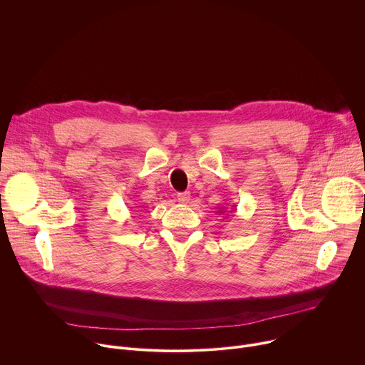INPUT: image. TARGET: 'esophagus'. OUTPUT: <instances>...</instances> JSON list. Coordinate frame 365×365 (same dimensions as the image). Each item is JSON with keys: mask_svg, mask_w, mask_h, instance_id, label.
I'll list each match as a JSON object with an SVG mask.
<instances>
[{"mask_svg": "<svg viewBox=\"0 0 365 365\" xmlns=\"http://www.w3.org/2000/svg\"><path fill=\"white\" fill-rule=\"evenodd\" d=\"M178 200L180 203H187L190 200V193L189 192H182V193H178Z\"/></svg>", "mask_w": 365, "mask_h": 365, "instance_id": "obj_1", "label": "esophagus"}]
</instances>
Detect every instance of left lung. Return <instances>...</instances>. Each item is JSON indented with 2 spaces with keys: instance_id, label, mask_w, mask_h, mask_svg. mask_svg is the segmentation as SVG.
Returning a JSON list of instances; mask_svg holds the SVG:
<instances>
[{
  "instance_id": "obj_1",
  "label": "left lung",
  "mask_w": 365,
  "mask_h": 365,
  "mask_svg": "<svg viewBox=\"0 0 365 365\" xmlns=\"http://www.w3.org/2000/svg\"><path fill=\"white\" fill-rule=\"evenodd\" d=\"M218 212H220V214H224V212H225V211H224V207H220V211H218Z\"/></svg>"
}]
</instances>
